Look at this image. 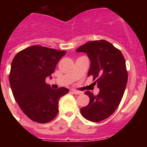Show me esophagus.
Masks as SVG:
<instances>
[{
    "label": "esophagus",
    "instance_id": "esophagus-1",
    "mask_svg": "<svg viewBox=\"0 0 147 147\" xmlns=\"http://www.w3.org/2000/svg\"><path fill=\"white\" fill-rule=\"evenodd\" d=\"M71 91H72V92L73 93V94H82V92L77 91V90H71Z\"/></svg>",
    "mask_w": 147,
    "mask_h": 147
}]
</instances>
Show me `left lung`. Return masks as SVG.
I'll return each mask as SVG.
<instances>
[{
    "instance_id": "left-lung-1",
    "label": "left lung",
    "mask_w": 147,
    "mask_h": 147,
    "mask_svg": "<svg viewBox=\"0 0 147 147\" xmlns=\"http://www.w3.org/2000/svg\"><path fill=\"white\" fill-rule=\"evenodd\" d=\"M76 52L87 55L90 60L87 76L92 75L100 89L96 96L86 92L90 102L81 108L80 113L86 119L98 122L111 116L121 102L128 80L125 60L119 50L104 40L87 42Z\"/></svg>"
}]
</instances>
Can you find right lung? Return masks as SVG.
<instances>
[{"label": "right lung", "instance_id": "1", "mask_svg": "<svg viewBox=\"0 0 147 147\" xmlns=\"http://www.w3.org/2000/svg\"><path fill=\"white\" fill-rule=\"evenodd\" d=\"M66 51L32 45L19 52L11 63L9 75L13 97L21 110L32 121L47 123L58 112L60 97L69 90H53L45 83Z\"/></svg>", "mask_w": 147, "mask_h": 147}]
</instances>
